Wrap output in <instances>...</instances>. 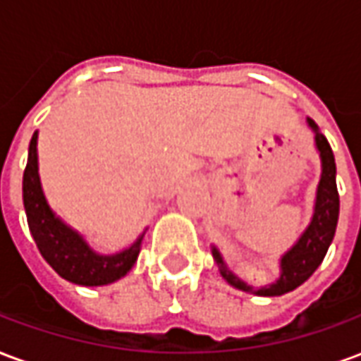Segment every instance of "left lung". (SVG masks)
<instances>
[{"label":"left lung","instance_id":"1","mask_svg":"<svg viewBox=\"0 0 361 361\" xmlns=\"http://www.w3.org/2000/svg\"><path fill=\"white\" fill-rule=\"evenodd\" d=\"M307 127L315 135L313 139H315V149L321 158V178H319L317 191H315V203H313V214H311L310 224L295 240L294 245L280 257L279 279L259 288L247 284L234 271H230L219 247H214V245L211 247L212 257L219 265L222 279L226 280L230 286L238 288L242 292L267 295V298L292 292L315 272V269L321 265V261L325 259L329 245L333 243L336 222H338V209H341V199H338V189H336L334 154L326 137L319 131L317 123L313 119L307 118Z\"/></svg>","mask_w":361,"mask_h":361}]
</instances>
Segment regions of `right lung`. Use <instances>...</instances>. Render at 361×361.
Listing matches in <instances>:
<instances>
[{"label": "right lung", "instance_id": "add662e5", "mask_svg": "<svg viewBox=\"0 0 361 361\" xmlns=\"http://www.w3.org/2000/svg\"><path fill=\"white\" fill-rule=\"evenodd\" d=\"M38 131L28 145V160L23 176V203L27 212L28 228L46 263L61 279L79 286H106L123 279L131 271L141 251L142 232L129 247L104 255L90 247L81 232L67 224L56 214L44 195L42 181L38 173Z\"/></svg>", "mask_w": 361, "mask_h": 361}]
</instances>
